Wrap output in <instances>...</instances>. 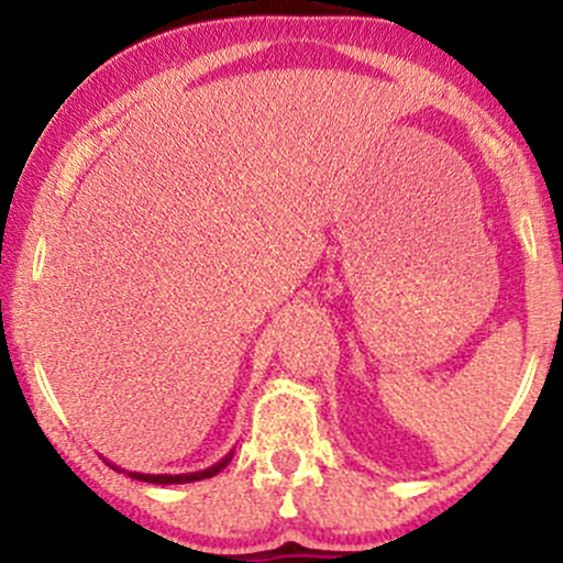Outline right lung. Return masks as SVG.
Segmentation results:
<instances>
[{"instance_id": "obj_1", "label": "right lung", "mask_w": 563, "mask_h": 563, "mask_svg": "<svg viewBox=\"0 0 563 563\" xmlns=\"http://www.w3.org/2000/svg\"><path fill=\"white\" fill-rule=\"evenodd\" d=\"M230 461H232V452H230V455H224L219 463H214L211 468L192 471V474H137V471H129V476H132V479H140V482H151V484H187V482L211 479V476H217L219 471L228 466ZM111 468H115V466H111ZM115 471H119V468H115Z\"/></svg>"}]
</instances>
